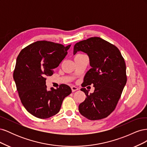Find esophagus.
Here are the masks:
<instances>
[{"instance_id": "obj_1", "label": "esophagus", "mask_w": 147, "mask_h": 147, "mask_svg": "<svg viewBox=\"0 0 147 147\" xmlns=\"http://www.w3.org/2000/svg\"><path fill=\"white\" fill-rule=\"evenodd\" d=\"M71 89H72V92H75V91L78 90V88L77 87H76V86H71Z\"/></svg>"}]
</instances>
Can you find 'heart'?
<instances>
[{
  "label": "heart",
  "instance_id": "1",
  "mask_svg": "<svg viewBox=\"0 0 147 147\" xmlns=\"http://www.w3.org/2000/svg\"><path fill=\"white\" fill-rule=\"evenodd\" d=\"M82 55V54H78V55Z\"/></svg>",
  "mask_w": 147,
  "mask_h": 147
}]
</instances>
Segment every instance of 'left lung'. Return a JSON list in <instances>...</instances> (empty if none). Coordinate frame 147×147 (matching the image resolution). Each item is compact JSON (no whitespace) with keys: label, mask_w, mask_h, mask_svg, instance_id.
I'll return each mask as SVG.
<instances>
[{"label":"left lung","mask_w":147,"mask_h":147,"mask_svg":"<svg viewBox=\"0 0 147 147\" xmlns=\"http://www.w3.org/2000/svg\"><path fill=\"white\" fill-rule=\"evenodd\" d=\"M86 53L91 69L86 72L82 84L86 96L79 105V112L90 120L105 118L115 110L127 82L125 61L118 48L100 37H91L77 43V51ZM93 84L94 92L88 94L84 87Z\"/></svg>","instance_id":"left-lung-1"}]
</instances>
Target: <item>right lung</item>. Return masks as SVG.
I'll use <instances>...</instances> for the list:
<instances>
[{
	"label": "right lung",
	"instance_id": "obj_1",
	"mask_svg": "<svg viewBox=\"0 0 147 147\" xmlns=\"http://www.w3.org/2000/svg\"><path fill=\"white\" fill-rule=\"evenodd\" d=\"M70 45L37 41L23 48L18 56L13 78L22 104L33 116L40 119L54 116L59 112L64 99L72 92L65 84L50 91L46 85V77L53 74Z\"/></svg>",
	"mask_w": 147,
	"mask_h": 147
}]
</instances>
